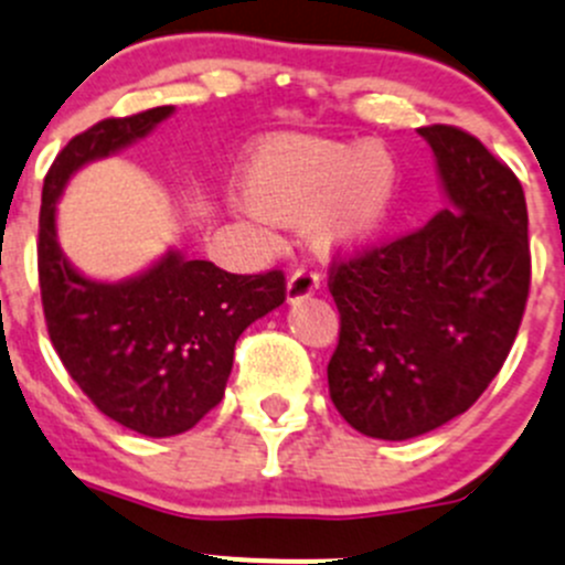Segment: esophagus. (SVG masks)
<instances>
[{"label":"esophagus","mask_w":565,"mask_h":565,"mask_svg":"<svg viewBox=\"0 0 565 565\" xmlns=\"http://www.w3.org/2000/svg\"><path fill=\"white\" fill-rule=\"evenodd\" d=\"M318 285H321V277L312 269H305V266H301V269H296L288 280V301L307 299L310 294H316Z\"/></svg>","instance_id":"34e87169"}]
</instances>
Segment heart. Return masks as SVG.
Listing matches in <instances>:
<instances>
[{"mask_svg": "<svg viewBox=\"0 0 565 565\" xmlns=\"http://www.w3.org/2000/svg\"><path fill=\"white\" fill-rule=\"evenodd\" d=\"M398 170L382 142L356 148L285 134L255 150L244 178L247 200L264 216L312 227L323 247L360 249L382 233L393 209Z\"/></svg>", "mask_w": 565, "mask_h": 565, "instance_id": "b5f03b06", "label": "heart"}]
</instances>
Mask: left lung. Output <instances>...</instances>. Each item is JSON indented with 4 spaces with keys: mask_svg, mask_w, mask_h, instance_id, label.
<instances>
[{
    "mask_svg": "<svg viewBox=\"0 0 565 565\" xmlns=\"http://www.w3.org/2000/svg\"><path fill=\"white\" fill-rule=\"evenodd\" d=\"M448 209L406 236L329 264L340 312L329 398L373 439H412L467 412L500 373L530 294L519 178L456 126L417 128Z\"/></svg>",
    "mask_w": 565,
    "mask_h": 565,
    "instance_id": "obj_1",
    "label": "left lung"
}]
</instances>
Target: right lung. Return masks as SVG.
Returning <instances> with one entry per match:
<instances>
[{"instance_id": "1", "label": "right lung", "mask_w": 565, "mask_h": 565, "mask_svg": "<svg viewBox=\"0 0 565 565\" xmlns=\"http://www.w3.org/2000/svg\"><path fill=\"white\" fill-rule=\"evenodd\" d=\"M170 115L172 106H153L76 134L49 167L38 220V280L54 351L95 409L142 437L198 426L225 395L238 334L285 301L280 269L231 275L167 253L131 280L95 282L65 260L54 211L68 178Z\"/></svg>"}]
</instances>
